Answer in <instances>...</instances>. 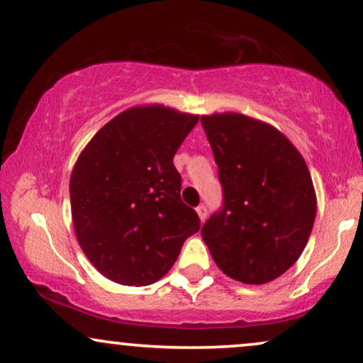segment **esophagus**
I'll return each mask as SVG.
<instances>
[{
  "label": "esophagus",
  "mask_w": 363,
  "mask_h": 363,
  "mask_svg": "<svg viewBox=\"0 0 363 363\" xmlns=\"http://www.w3.org/2000/svg\"><path fill=\"white\" fill-rule=\"evenodd\" d=\"M196 211H197V216H199V219H201V221L204 223V221H206V218H208V208H206L204 204H201L199 208H197Z\"/></svg>",
  "instance_id": "1"
}]
</instances>
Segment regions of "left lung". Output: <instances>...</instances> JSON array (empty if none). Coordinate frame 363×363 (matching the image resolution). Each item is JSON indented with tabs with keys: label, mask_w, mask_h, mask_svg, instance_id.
<instances>
[{
	"label": "left lung",
	"mask_w": 363,
	"mask_h": 363,
	"mask_svg": "<svg viewBox=\"0 0 363 363\" xmlns=\"http://www.w3.org/2000/svg\"><path fill=\"white\" fill-rule=\"evenodd\" d=\"M223 186V208L201 229L229 278L263 284L296 263L308 242L316 196L306 162L281 132L226 112L203 116Z\"/></svg>",
	"instance_id": "left-lung-1"
}]
</instances>
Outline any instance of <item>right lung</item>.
Returning <instances> with one entry per match:
<instances>
[{
    "label": "right lung",
    "mask_w": 363,
    "mask_h": 363,
    "mask_svg": "<svg viewBox=\"0 0 363 363\" xmlns=\"http://www.w3.org/2000/svg\"><path fill=\"white\" fill-rule=\"evenodd\" d=\"M197 121L164 105L132 107L82 150L70 177L73 228L90 263L112 281L155 283L199 231L172 162Z\"/></svg>",
    "instance_id": "add662e5"
}]
</instances>
